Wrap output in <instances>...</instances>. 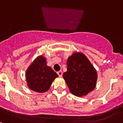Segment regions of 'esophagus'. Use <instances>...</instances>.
<instances>
[{
	"mask_svg": "<svg viewBox=\"0 0 123 123\" xmlns=\"http://www.w3.org/2000/svg\"><path fill=\"white\" fill-rule=\"evenodd\" d=\"M57 74H58V76H59L60 77H62V74H63V72L62 71H59L57 72Z\"/></svg>",
	"mask_w": 123,
	"mask_h": 123,
	"instance_id": "obj_1",
	"label": "esophagus"
}]
</instances>
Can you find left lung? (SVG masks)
I'll return each mask as SVG.
<instances>
[{
    "mask_svg": "<svg viewBox=\"0 0 123 123\" xmlns=\"http://www.w3.org/2000/svg\"><path fill=\"white\" fill-rule=\"evenodd\" d=\"M67 71L63 78L71 94L86 96L96 87L97 73L89 60L82 52H73L67 59Z\"/></svg>",
    "mask_w": 123,
    "mask_h": 123,
    "instance_id": "1",
    "label": "left lung"
}]
</instances>
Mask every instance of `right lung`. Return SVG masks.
Here are the masks:
<instances>
[{"label": "right lung", "instance_id": "add662e5", "mask_svg": "<svg viewBox=\"0 0 123 123\" xmlns=\"http://www.w3.org/2000/svg\"><path fill=\"white\" fill-rule=\"evenodd\" d=\"M47 58L44 55L37 56L27 68L25 74L27 86L39 93L47 92L58 75L47 66Z\"/></svg>", "mask_w": 123, "mask_h": 123}]
</instances>
